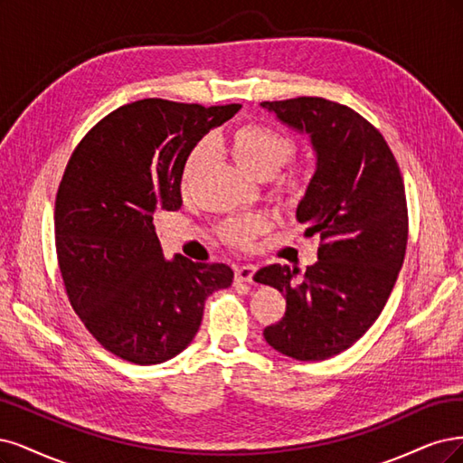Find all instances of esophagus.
Wrapping results in <instances>:
<instances>
[{"label":"esophagus","mask_w":463,"mask_h":463,"mask_svg":"<svg viewBox=\"0 0 463 463\" xmlns=\"http://www.w3.org/2000/svg\"><path fill=\"white\" fill-rule=\"evenodd\" d=\"M256 271H258V267L251 265V263L238 265L236 269H234V279L238 282H251V279H253V275H256Z\"/></svg>","instance_id":"esophagus-1"}]
</instances>
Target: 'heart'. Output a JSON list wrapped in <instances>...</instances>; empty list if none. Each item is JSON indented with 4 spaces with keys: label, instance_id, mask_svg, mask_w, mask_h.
Masks as SVG:
<instances>
[{
    "label": "heart",
    "instance_id": "heart-1",
    "mask_svg": "<svg viewBox=\"0 0 463 463\" xmlns=\"http://www.w3.org/2000/svg\"><path fill=\"white\" fill-rule=\"evenodd\" d=\"M229 144L238 165L258 178L273 176L282 165H285V163L292 159L296 152V144L288 137H282V134L256 123H246V125L236 127L229 134ZM210 152H212V146L207 140L192 147V152L188 154L181 173L183 192H188L192 184L196 183V176L205 165L207 157H210ZM280 190L290 200L300 196L304 190V181L300 173L290 171L282 176ZM265 227H267L265 221L256 215L242 217V219H229L221 225V238L236 248H250L253 238L261 234Z\"/></svg>",
    "mask_w": 463,
    "mask_h": 463
}]
</instances>
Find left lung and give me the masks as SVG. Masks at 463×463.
Instances as JSON below:
<instances>
[{"label": "left lung", "instance_id": "8db88e82", "mask_svg": "<svg viewBox=\"0 0 463 463\" xmlns=\"http://www.w3.org/2000/svg\"><path fill=\"white\" fill-rule=\"evenodd\" d=\"M261 108L311 140L316 173L296 219L321 236L300 280L279 263L253 275L287 298L285 317L263 336L294 360L319 362L360 340L389 300L408 244L404 181L383 134L354 109L306 96Z\"/></svg>", "mask_w": 463, "mask_h": 463}]
</instances>
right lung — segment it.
Wrapping results in <instances>:
<instances>
[{
  "instance_id": "1",
  "label": "right lung",
  "mask_w": 463,
  "mask_h": 463,
  "mask_svg": "<svg viewBox=\"0 0 463 463\" xmlns=\"http://www.w3.org/2000/svg\"><path fill=\"white\" fill-rule=\"evenodd\" d=\"M241 108L138 99L74 147L55 198L57 263L72 309L121 360L152 365L181 354L205 298L231 287L225 263L163 258L154 215L181 210L192 147Z\"/></svg>"
}]
</instances>
